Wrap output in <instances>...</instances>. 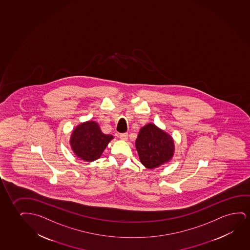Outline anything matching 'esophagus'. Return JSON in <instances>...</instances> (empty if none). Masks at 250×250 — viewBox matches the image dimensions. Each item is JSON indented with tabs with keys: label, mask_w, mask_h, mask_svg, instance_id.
<instances>
[{
	"label": "esophagus",
	"mask_w": 250,
	"mask_h": 250,
	"mask_svg": "<svg viewBox=\"0 0 250 250\" xmlns=\"http://www.w3.org/2000/svg\"><path fill=\"white\" fill-rule=\"evenodd\" d=\"M120 137L121 140L126 141L128 139V134L121 133L120 135Z\"/></svg>",
	"instance_id": "34e87169"
}]
</instances>
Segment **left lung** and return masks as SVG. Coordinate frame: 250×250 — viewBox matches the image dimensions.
<instances>
[{"mask_svg": "<svg viewBox=\"0 0 250 250\" xmlns=\"http://www.w3.org/2000/svg\"><path fill=\"white\" fill-rule=\"evenodd\" d=\"M136 147L142 164L148 169L167 163L174 154L172 137L154 124H147L141 128Z\"/></svg>", "mask_w": 250, "mask_h": 250, "instance_id": "left-lung-1", "label": "left lung"}]
</instances>
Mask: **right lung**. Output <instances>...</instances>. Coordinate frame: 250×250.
<instances>
[{"label": "right lung", "mask_w": 250, "mask_h": 250, "mask_svg": "<svg viewBox=\"0 0 250 250\" xmlns=\"http://www.w3.org/2000/svg\"><path fill=\"white\" fill-rule=\"evenodd\" d=\"M112 135L103 133L95 121L80 124L72 131L70 144L74 154L83 161H94L99 159L110 141Z\"/></svg>", "instance_id": "add662e5"}]
</instances>
